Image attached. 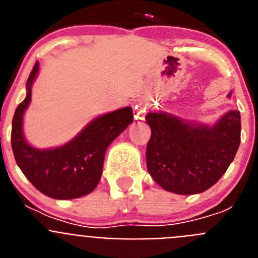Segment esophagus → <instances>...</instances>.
Instances as JSON below:
<instances>
[{
    "label": "esophagus",
    "mask_w": 258,
    "mask_h": 258,
    "mask_svg": "<svg viewBox=\"0 0 258 258\" xmlns=\"http://www.w3.org/2000/svg\"><path fill=\"white\" fill-rule=\"evenodd\" d=\"M146 112H147V107L143 103H138L134 108V113H136V118L138 120H143L146 116Z\"/></svg>",
    "instance_id": "esophagus-1"
}]
</instances>
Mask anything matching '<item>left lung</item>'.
<instances>
[{"instance_id":"left-lung-1","label":"left lung","mask_w":258,"mask_h":258,"mask_svg":"<svg viewBox=\"0 0 258 258\" xmlns=\"http://www.w3.org/2000/svg\"><path fill=\"white\" fill-rule=\"evenodd\" d=\"M147 169L170 192L192 195L208 190L225 174L240 145V112L230 111L214 126H190L165 113L150 112Z\"/></svg>"}]
</instances>
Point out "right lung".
<instances>
[{
	"mask_svg": "<svg viewBox=\"0 0 258 258\" xmlns=\"http://www.w3.org/2000/svg\"><path fill=\"white\" fill-rule=\"evenodd\" d=\"M38 72L35 63L27 81V97L17 107L11 126L15 161L38 191L52 199H76L92 192L101 181L108 145L133 122L132 107L93 120L75 140L52 150L33 149L22 132L23 113L31 102V86Z\"/></svg>",
	"mask_w": 258,
	"mask_h": 258,
	"instance_id": "right-lung-1",
	"label": "right lung"
}]
</instances>
